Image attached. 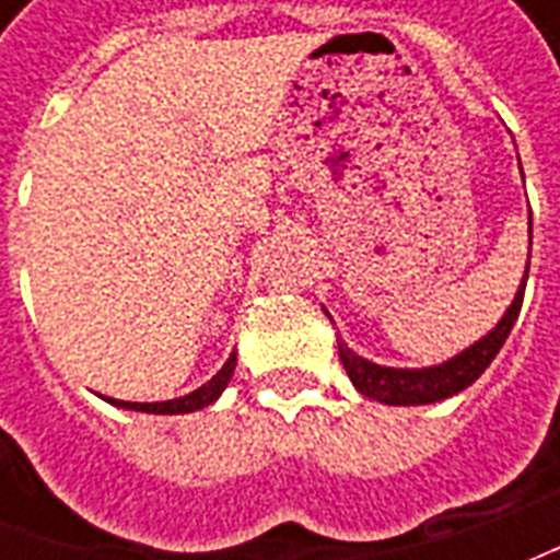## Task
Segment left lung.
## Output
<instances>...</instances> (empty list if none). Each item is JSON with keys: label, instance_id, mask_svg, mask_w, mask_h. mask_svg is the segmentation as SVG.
<instances>
[{"label": "left lung", "instance_id": "1", "mask_svg": "<svg viewBox=\"0 0 560 560\" xmlns=\"http://www.w3.org/2000/svg\"><path fill=\"white\" fill-rule=\"evenodd\" d=\"M528 267L530 260L525 264V279L518 284L516 300L510 303V308L494 324V329H489L480 341H474L470 348H465L456 357H450L441 365H429V369H389V365L363 360L360 353H353L339 339L341 365H345L353 387L360 389L363 396H369V399L381 401V405H432V401L450 399V396H456L462 389H468L489 369V363L498 357L501 345H504L510 329L516 324L522 296H525V281H528Z\"/></svg>", "mask_w": 560, "mask_h": 560}]
</instances>
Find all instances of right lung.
<instances>
[{"instance_id":"1","label":"right lung","mask_w":560,"mask_h":560,"mask_svg":"<svg viewBox=\"0 0 560 560\" xmlns=\"http://www.w3.org/2000/svg\"><path fill=\"white\" fill-rule=\"evenodd\" d=\"M233 369H236V353L228 357V363L221 365L215 375L209 377L203 387H197L195 393L188 396H179V399H167V401H119V399H107L116 408H126V411H143V413H191L207 408L212 401L219 399L224 387L231 384Z\"/></svg>"}]
</instances>
